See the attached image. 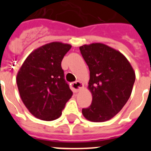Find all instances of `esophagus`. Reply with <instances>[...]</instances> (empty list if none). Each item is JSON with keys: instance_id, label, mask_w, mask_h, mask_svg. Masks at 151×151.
<instances>
[{"instance_id": "34e87169", "label": "esophagus", "mask_w": 151, "mask_h": 151, "mask_svg": "<svg viewBox=\"0 0 151 151\" xmlns=\"http://www.w3.org/2000/svg\"><path fill=\"white\" fill-rule=\"evenodd\" d=\"M84 87V85L79 81H76V82H73L71 84V88L75 92H78L79 91L82 90Z\"/></svg>"}]
</instances>
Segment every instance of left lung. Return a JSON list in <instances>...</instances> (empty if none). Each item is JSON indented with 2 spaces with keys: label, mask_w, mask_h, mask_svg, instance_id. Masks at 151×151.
Listing matches in <instances>:
<instances>
[{
  "label": "left lung",
  "mask_w": 151,
  "mask_h": 151,
  "mask_svg": "<svg viewBox=\"0 0 151 151\" xmlns=\"http://www.w3.org/2000/svg\"><path fill=\"white\" fill-rule=\"evenodd\" d=\"M88 66V89L92 103L82 109V114L91 122L110 120L122 109L132 91L135 73L127 58L119 50L102 43L79 47Z\"/></svg>",
  "instance_id": "left-lung-1"
}]
</instances>
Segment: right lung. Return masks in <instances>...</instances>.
<instances>
[{"mask_svg": "<svg viewBox=\"0 0 151 151\" xmlns=\"http://www.w3.org/2000/svg\"><path fill=\"white\" fill-rule=\"evenodd\" d=\"M71 47L58 41L40 47L28 56L17 73L21 99L36 118L45 121L58 119L73 95L61 67Z\"/></svg>", "mask_w": 151, "mask_h": 151, "instance_id": "add662e5", "label": "right lung"}]
</instances>
